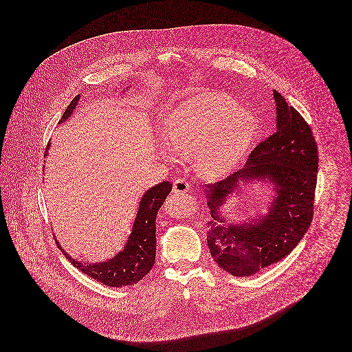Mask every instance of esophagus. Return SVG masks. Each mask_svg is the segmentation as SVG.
<instances>
[{
    "label": "esophagus",
    "mask_w": 352,
    "mask_h": 352,
    "mask_svg": "<svg viewBox=\"0 0 352 352\" xmlns=\"http://www.w3.org/2000/svg\"><path fill=\"white\" fill-rule=\"evenodd\" d=\"M190 188V184L186 179H176L173 183V191L179 192V194H184L187 192Z\"/></svg>",
    "instance_id": "1"
}]
</instances>
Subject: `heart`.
<instances>
[{"instance_id": "b5f03b06", "label": "heart", "mask_w": 352, "mask_h": 352, "mask_svg": "<svg viewBox=\"0 0 352 352\" xmlns=\"http://www.w3.org/2000/svg\"><path fill=\"white\" fill-rule=\"evenodd\" d=\"M256 133L251 111L219 92H201L179 104L164 123L168 146L161 154L169 162L195 160L203 177L228 175L247 154Z\"/></svg>"}]
</instances>
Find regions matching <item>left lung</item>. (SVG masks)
<instances>
[{
	"label": "left lung",
	"mask_w": 352,
	"mask_h": 352,
	"mask_svg": "<svg viewBox=\"0 0 352 352\" xmlns=\"http://www.w3.org/2000/svg\"><path fill=\"white\" fill-rule=\"evenodd\" d=\"M276 131L251 151L243 169L206 184L211 221L207 244L215 263L233 276H251L293 251L307 232L314 214L318 151L301 113L274 91ZM264 178L274 186L265 216L250 223L228 224L219 212L239 185Z\"/></svg>",
	"instance_id": "obj_1"
}]
</instances>
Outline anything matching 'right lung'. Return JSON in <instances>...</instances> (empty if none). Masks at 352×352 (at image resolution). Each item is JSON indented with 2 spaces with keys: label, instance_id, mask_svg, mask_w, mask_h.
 I'll use <instances>...</instances> for the list:
<instances>
[{
  "label": "right lung",
  "instance_id": "1",
  "mask_svg": "<svg viewBox=\"0 0 352 352\" xmlns=\"http://www.w3.org/2000/svg\"><path fill=\"white\" fill-rule=\"evenodd\" d=\"M80 100V95H77L72 102L67 105L63 112L60 122H65L76 108V104ZM50 145L47 146V149ZM172 191V184L169 182H162L151 190H148L142 199L140 201V208L133 225L131 234L126 243L123 251L119 252L116 256L109 260L88 264L81 263L77 258H73L66 252L63 254L70 260V263L88 275L89 278L100 282L105 286L111 287H123L138 283L151 272L154 260H155V218L157 211L162 206L165 198ZM59 250L62 247L55 240Z\"/></svg>",
  "mask_w": 352,
  "mask_h": 352
}]
</instances>
